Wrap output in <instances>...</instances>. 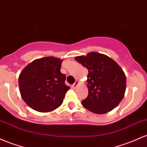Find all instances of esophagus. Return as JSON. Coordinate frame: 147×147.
Wrapping results in <instances>:
<instances>
[{
	"label": "esophagus",
	"mask_w": 147,
	"mask_h": 147,
	"mask_svg": "<svg viewBox=\"0 0 147 147\" xmlns=\"http://www.w3.org/2000/svg\"><path fill=\"white\" fill-rule=\"evenodd\" d=\"M78 84H79V81H78V80H76V82H75V83L73 84L72 85V88H76V87H77V86H78Z\"/></svg>",
	"instance_id": "1"
}]
</instances>
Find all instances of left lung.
I'll list each match as a JSON object with an SVG mask.
<instances>
[{
    "label": "left lung",
    "mask_w": 147,
    "mask_h": 147,
    "mask_svg": "<svg viewBox=\"0 0 147 147\" xmlns=\"http://www.w3.org/2000/svg\"><path fill=\"white\" fill-rule=\"evenodd\" d=\"M75 60L88 70V94L82 105L95 114L112 111L122 100L126 88V77L121 67L109 56L97 52L77 56Z\"/></svg>",
    "instance_id": "1"
}]
</instances>
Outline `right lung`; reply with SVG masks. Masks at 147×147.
<instances>
[{
  "instance_id": "obj_1",
  "label": "right lung",
  "mask_w": 147,
  "mask_h": 147,
  "mask_svg": "<svg viewBox=\"0 0 147 147\" xmlns=\"http://www.w3.org/2000/svg\"><path fill=\"white\" fill-rule=\"evenodd\" d=\"M63 60L55 57L36 59L21 72L19 86L24 102L40 112H48L60 107L65 93V75L61 72Z\"/></svg>"
}]
</instances>
